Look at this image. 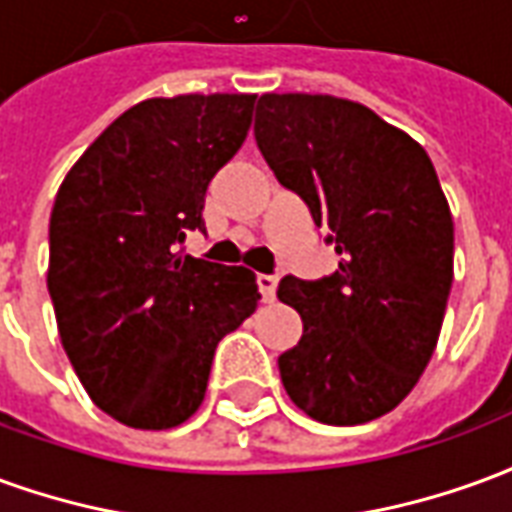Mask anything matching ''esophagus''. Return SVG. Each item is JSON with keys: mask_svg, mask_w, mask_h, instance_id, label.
Wrapping results in <instances>:
<instances>
[{"mask_svg": "<svg viewBox=\"0 0 512 512\" xmlns=\"http://www.w3.org/2000/svg\"><path fill=\"white\" fill-rule=\"evenodd\" d=\"M257 285H260V293H263V299H266V301L277 299V285H279L277 274H260V277H257Z\"/></svg>", "mask_w": 512, "mask_h": 512, "instance_id": "1", "label": "esophagus"}]
</instances>
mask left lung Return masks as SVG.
<instances>
[{
    "label": "left lung",
    "instance_id": "1",
    "mask_svg": "<svg viewBox=\"0 0 512 512\" xmlns=\"http://www.w3.org/2000/svg\"><path fill=\"white\" fill-rule=\"evenodd\" d=\"M255 142L340 255L329 277L279 282L304 321L282 384L318 422H370L414 389L439 340L455 252L439 175L419 142L334 95H260Z\"/></svg>",
    "mask_w": 512,
    "mask_h": 512
}]
</instances>
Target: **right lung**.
<instances>
[{"label": "right lung", "instance_id": "1", "mask_svg": "<svg viewBox=\"0 0 512 512\" xmlns=\"http://www.w3.org/2000/svg\"><path fill=\"white\" fill-rule=\"evenodd\" d=\"M255 95L150 98L117 117L62 180L49 296L93 403L128 428H175L200 408L213 354L257 310L244 266L183 252L205 191L244 145Z\"/></svg>", "mask_w": 512, "mask_h": 512}]
</instances>
